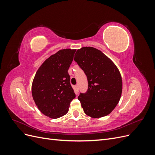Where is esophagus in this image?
I'll use <instances>...</instances> for the list:
<instances>
[{"label": "esophagus", "instance_id": "esophagus-1", "mask_svg": "<svg viewBox=\"0 0 155 155\" xmlns=\"http://www.w3.org/2000/svg\"><path fill=\"white\" fill-rule=\"evenodd\" d=\"M75 88H76V90L77 92H78L79 91V87H78V85H76V86H75Z\"/></svg>", "mask_w": 155, "mask_h": 155}]
</instances>
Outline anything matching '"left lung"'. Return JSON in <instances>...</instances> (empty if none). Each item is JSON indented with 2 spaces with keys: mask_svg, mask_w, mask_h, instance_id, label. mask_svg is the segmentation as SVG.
Returning <instances> with one entry per match:
<instances>
[{
  "mask_svg": "<svg viewBox=\"0 0 155 155\" xmlns=\"http://www.w3.org/2000/svg\"><path fill=\"white\" fill-rule=\"evenodd\" d=\"M74 59L87 77L88 91L78 96L84 112L92 118L109 114L122 92L118 68L101 51L90 46L78 49Z\"/></svg>",
  "mask_w": 155,
  "mask_h": 155,
  "instance_id": "obj_1",
  "label": "left lung"
}]
</instances>
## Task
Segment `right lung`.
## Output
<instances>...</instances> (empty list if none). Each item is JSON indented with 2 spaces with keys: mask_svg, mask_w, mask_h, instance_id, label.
Masks as SVG:
<instances>
[{
  "mask_svg": "<svg viewBox=\"0 0 155 155\" xmlns=\"http://www.w3.org/2000/svg\"><path fill=\"white\" fill-rule=\"evenodd\" d=\"M76 50L63 49L51 55L41 65L33 80V99L38 109L50 118L66 114L76 97L68 72Z\"/></svg>",
  "mask_w": 155,
  "mask_h": 155,
  "instance_id": "right-lung-1",
  "label": "right lung"
}]
</instances>
